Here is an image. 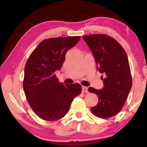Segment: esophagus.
<instances>
[{"label":"esophagus","mask_w":147,"mask_h":147,"mask_svg":"<svg viewBox=\"0 0 147 147\" xmlns=\"http://www.w3.org/2000/svg\"><path fill=\"white\" fill-rule=\"evenodd\" d=\"M82 92H88V87H86V86H83V87H82Z\"/></svg>","instance_id":"obj_1"}]
</instances>
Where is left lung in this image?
<instances>
[{"mask_svg":"<svg viewBox=\"0 0 147 147\" xmlns=\"http://www.w3.org/2000/svg\"><path fill=\"white\" fill-rule=\"evenodd\" d=\"M83 38L92 51L97 70L104 75H102V89L88 88L99 98L91 111L99 117H113L122 110L132 86L127 55L121 45L108 35H87Z\"/></svg>","mask_w":147,"mask_h":147,"instance_id":"8db88e82","label":"left lung"}]
</instances>
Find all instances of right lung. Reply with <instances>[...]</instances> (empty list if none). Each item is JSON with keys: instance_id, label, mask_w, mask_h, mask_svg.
<instances>
[{"instance_id": "obj_1", "label": "right lung", "mask_w": 147, "mask_h": 147, "mask_svg": "<svg viewBox=\"0 0 147 147\" xmlns=\"http://www.w3.org/2000/svg\"><path fill=\"white\" fill-rule=\"evenodd\" d=\"M80 36L45 39L32 52L25 66L23 90L34 112L46 121H56L66 115L76 96L82 92L78 83L59 82L55 72L59 70L65 54Z\"/></svg>"}]
</instances>
